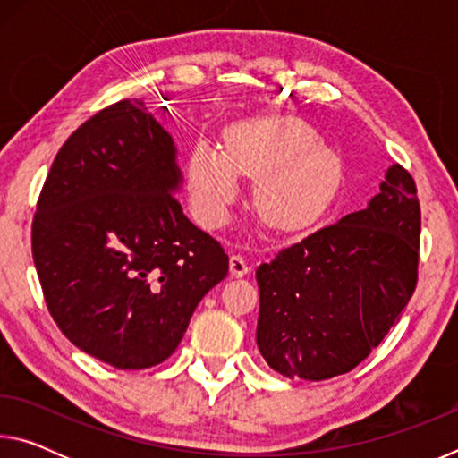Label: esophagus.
<instances>
[{
	"mask_svg": "<svg viewBox=\"0 0 458 458\" xmlns=\"http://www.w3.org/2000/svg\"><path fill=\"white\" fill-rule=\"evenodd\" d=\"M248 262L242 254H232L230 257V273L232 276H244L248 273Z\"/></svg>",
	"mask_w": 458,
	"mask_h": 458,
	"instance_id": "1",
	"label": "esophagus"
}]
</instances>
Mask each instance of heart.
<instances>
[{
    "label": "heart",
    "mask_w": 458,
    "mask_h": 458,
    "mask_svg": "<svg viewBox=\"0 0 458 458\" xmlns=\"http://www.w3.org/2000/svg\"><path fill=\"white\" fill-rule=\"evenodd\" d=\"M317 131L294 117L242 121L224 131V151L193 147L188 161L190 198L206 226H220L238 193V177H257L252 206L260 222L294 230L315 220L339 180V159Z\"/></svg>",
    "instance_id": "heart-1"
}]
</instances>
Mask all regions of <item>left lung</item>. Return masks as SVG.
I'll use <instances>...</instances> for the list:
<instances>
[{
	"instance_id": "obj_1",
	"label": "left lung",
	"mask_w": 458,
	"mask_h": 458,
	"mask_svg": "<svg viewBox=\"0 0 458 458\" xmlns=\"http://www.w3.org/2000/svg\"><path fill=\"white\" fill-rule=\"evenodd\" d=\"M420 204L392 165L366 210L313 232L257 268V344L278 374L321 382L382 344L418 281Z\"/></svg>"
}]
</instances>
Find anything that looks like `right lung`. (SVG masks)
I'll return each mask as SVG.
<instances>
[{"label": "right lung", "mask_w": 458, "mask_h": 458, "mask_svg": "<svg viewBox=\"0 0 458 458\" xmlns=\"http://www.w3.org/2000/svg\"><path fill=\"white\" fill-rule=\"evenodd\" d=\"M175 155L143 100H119L66 139L38 198L32 257L52 319L119 369L165 361L228 275L218 240L182 212Z\"/></svg>", "instance_id": "obj_1"}]
</instances>
